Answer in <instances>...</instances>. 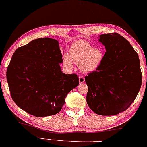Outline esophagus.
Returning <instances> with one entry per match:
<instances>
[{"label": "esophagus", "instance_id": "1", "mask_svg": "<svg viewBox=\"0 0 147 147\" xmlns=\"http://www.w3.org/2000/svg\"><path fill=\"white\" fill-rule=\"evenodd\" d=\"M79 81L80 84H83V83L85 82V78L84 76H80V77H79Z\"/></svg>", "mask_w": 147, "mask_h": 147}]
</instances>
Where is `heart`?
I'll list each match as a JSON object with an SVG mask.
<instances>
[{"label": "heart", "instance_id": "obj_1", "mask_svg": "<svg viewBox=\"0 0 147 147\" xmlns=\"http://www.w3.org/2000/svg\"><path fill=\"white\" fill-rule=\"evenodd\" d=\"M69 52L70 57L67 54L63 55L65 64L72 66V59L79 66L81 71L84 73L94 71L103 59V53L100 49L94 48L89 42L83 40L74 42Z\"/></svg>", "mask_w": 147, "mask_h": 147}]
</instances>
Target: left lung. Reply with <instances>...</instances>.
I'll list each match as a JSON object with an SVG mask.
<instances>
[{
	"label": "left lung",
	"instance_id": "1",
	"mask_svg": "<svg viewBox=\"0 0 147 147\" xmlns=\"http://www.w3.org/2000/svg\"><path fill=\"white\" fill-rule=\"evenodd\" d=\"M106 52L100 66L85 77L86 100L94 112L112 116L126 110L135 100L142 84L138 55L118 33L99 35Z\"/></svg>",
	"mask_w": 147,
	"mask_h": 147
}]
</instances>
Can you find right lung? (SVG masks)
<instances>
[{
  "label": "right lung",
  "instance_id": "right-lung-1",
  "mask_svg": "<svg viewBox=\"0 0 147 147\" xmlns=\"http://www.w3.org/2000/svg\"><path fill=\"white\" fill-rule=\"evenodd\" d=\"M62 62L59 42L55 39L39 38L17 49L7 70L15 103L38 117L60 112L67 94L79 84L77 75L61 71Z\"/></svg>",
  "mask_w": 147,
  "mask_h": 147
}]
</instances>
